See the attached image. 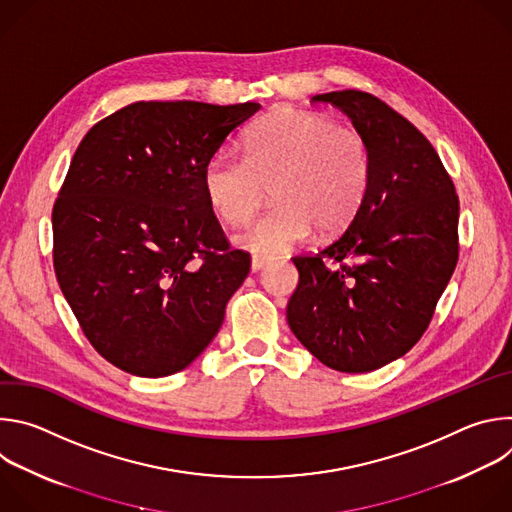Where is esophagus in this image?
Here are the masks:
<instances>
[{
    "label": "esophagus",
    "instance_id": "esophagus-1",
    "mask_svg": "<svg viewBox=\"0 0 512 512\" xmlns=\"http://www.w3.org/2000/svg\"><path fill=\"white\" fill-rule=\"evenodd\" d=\"M269 263H271V261H269L267 257H253V259H251V271H261V269H265Z\"/></svg>",
    "mask_w": 512,
    "mask_h": 512
}]
</instances>
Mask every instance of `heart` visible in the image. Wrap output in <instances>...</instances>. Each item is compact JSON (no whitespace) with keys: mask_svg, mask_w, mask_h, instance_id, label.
<instances>
[{"mask_svg":"<svg viewBox=\"0 0 512 512\" xmlns=\"http://www.w3.org/2000/svg\"><path fill=\"white\" fill-rule=\"evenodd\" d=\"M373 180L371 145L354 127L316 111L281 107L245 135V154H214L202 170L210 210L243 225L271 190L273 206L235 235L257 255H279L318 235L344 231Z\"/></svg>","mask_w":512,"mask_h":512,"instance_id":"1","label":"heart"}]
</instances>
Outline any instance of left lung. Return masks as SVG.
<instances>
[{
  "instance_id": "left-lung-1",
  "label": "left lung",
  "mask_w": 512,
  "mask_h": 512,
  "mask_svg": "<svg viewBox=\"0 0 512 512\" xmlns=\"http://www.w3.org/2000/svg\"><path fill=\"white\" fill-rule=\"evenodd\" d=\"M312 101L344 111L367 137L373 180L348 229L296 255L287 324L326 367L371 373L427 330L458 263L460 200L427 137L385 101L334 91Z\"/></svg>"
}]
</instances>
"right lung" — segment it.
Listing matches in <instances>:
<instances>
[{"mask_svg": "<svg viewBox=\"0 0 512 512\" xmlns=\"http://www.w3.org/2000/svg\"><path fill=\"white\" fill-rule=\"evenodd\" d=\"M259 103L139 101L83 137L52 208V261L83 334L113 367L168 377L210 344L251 255L233 249L204 164Z\"/></svg>", "mask_w": 512, "mask_h": 512, "instance_id": "add662e5", "label": "right lung"}]
</instances>
